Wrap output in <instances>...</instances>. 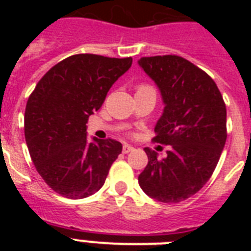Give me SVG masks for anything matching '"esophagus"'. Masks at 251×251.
Segmentation results:
<instances>
[{"label": "esophagus", "mask_w": 251, "mask_h": 251, "mask_svg": "<svg viewBox=\"0 0 251 251\" xmlns=\"http://www.w3.org/2000/svg\"><path fill=\"white\" fill-rule=\"evenodd\" d=\"M134 150V147H132V146H129V145H124L123 146V153H129V152H132V151Z\"/></svg>", "instance_id": "1"}]
</instances>
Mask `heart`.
<instances>
[{
    "instance_id": "heart-1",
    "label": "heart",
    "mask_w": 251,
    "mask_h": 251,
    "mask_svg": "<svg viewBox=\"0 0 251 251\" xmlns=\"http://www.w3.org/2000/svg\"><path fill=\"white\" fill-rule=\"evenodd\" d=\"M141 86H147V85H141Z\"/></svg>"
}]
</instances>
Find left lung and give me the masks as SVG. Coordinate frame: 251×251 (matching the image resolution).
<instances>
[{"label":"left lung","mask_w":251,"mask_h":251,"mask_svg":"<svg viewBox=\"0 0 251 251\" xmlns=\"http://www.w3.org/2000/svg\"><path fill=\"white\" fill-rule=\"evenodd\" d=\"M161 90L165 110L152 141L171 146L166 158L145 148L141 188L159 202L177 203L199 192L214 174L226 137V105L212 77L177 55L141 57Z\"/></svg>","instance_id":"8db88e82"}]
</instances>
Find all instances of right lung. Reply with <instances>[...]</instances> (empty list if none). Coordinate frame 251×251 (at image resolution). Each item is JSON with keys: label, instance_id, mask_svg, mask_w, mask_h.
Segmentation results:
<instances>
[{"label": "right lung", "instance_id": "1", "mask_svg": "<svg viewBox=\"0 0 251 251\" xmlns=\"http://www.w3.org/2000/svg\"><path fill=\"white\" fill-rule=\"evenodd\" d=\"M132 65V57L76 54L44 75L28 97L25 138L36 171L56 194L77 200L95 194L122 153L115 139H86L89 115L110 86Z\"/></svg>", "mask_w": 251, "mask_h": 251}]
</instances>
